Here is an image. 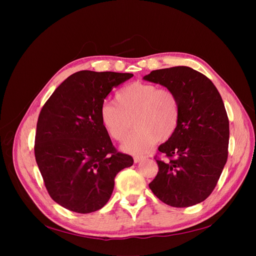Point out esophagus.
Masks as SVG:
<instances>
[{"mask_svg": "<svg viewBox=\"0 0 256 256\" xmlns=\"http://www.w3.org/2000/svg\"><path fill=\"white\" fill-rule=\"evenodd\" d=\"M145 159H146V157H143V156H134V160L136 164H138V162H141V161H143Z\"/></svg>", "mask_w": 256, "mask_h": 256, "instance_id": "obj_1", "label": "esophagus"}]
</instances>
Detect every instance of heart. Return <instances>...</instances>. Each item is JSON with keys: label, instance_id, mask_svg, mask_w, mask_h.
Returning a JSON list of instances; mask_svg holds the SVG:
<instances>
[{"label": "heart", "instance_id": "1", "mask_svg": "<svg viewBox=\"0 0 256 256\" xmlns=\"http://www.w3.org/2000/svg\"><path fill=\"white\" fill-rule=\"evenodd\" d=\"M99 118L106 134L118 142L136 130L122 148L131 154L148 152L158 140L164 142L176 132L180 120V106L175 92L152 83L134 82L120 88L115 104H104Z\"/></svg>", "mask_w": 256, "mask_h": 256}]
</instances>
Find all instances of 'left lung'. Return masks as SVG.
<instances>
[{
    "mask_svg": "<svg viewBox=\"0 0 256 256\" xmlns=\"http://www.w3.org/2000/svg\"><path fill=\"white\" fill-rule=\"evenodd\" d=\"M144 80L175 92L180 120L172 138L158 147L152 193L173 207H189L214 191L228 160L230 124L223 100L206 76L187 66L152 70Z\"/></svg>",
    "mask_w": 256,
    "mask_h": 256,
    "instance_id": "1",
    "label": "left lung"
}]
</instances>
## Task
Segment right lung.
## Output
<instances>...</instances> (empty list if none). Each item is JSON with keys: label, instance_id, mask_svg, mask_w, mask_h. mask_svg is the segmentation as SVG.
<instances>
[{"label": "right lung", "instance_id": "add662e5", "mask_svg": "<svg viewBox=\"0 0 256 256\" xmlns=\"http://www.w3.org/2000/svg\"><path fill=\"white\" fill-rule=\"evenodd\" d=\"M132 74L81 70L53 92L38 116L35 158L54 202L79 214L102 208L114 178L134 164L118 152L99 118L106 97Z\"/></svg>", "mask_w": 256, "mask_h": 256}]
</instances>
